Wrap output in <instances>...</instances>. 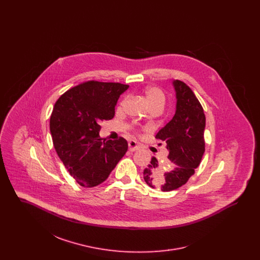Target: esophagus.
<instances>
[{
  "label": "esophagus",
  "instance_id": "esophagus-1",
  "mask_svg": "<svg viewBox=\"0 0 260 260\" xmlns=\"http://www.w3.org/2000/svg\"><path fill=\"white\" fill-rule=\"evenodd\" d=\"M138 149H139V145L136 143V141H135V140L128 141V150L131 152H135V151L138 150Z\"/></svg>",
  "mask_w": 260,
  "mask_h": 260
}]
</instances>
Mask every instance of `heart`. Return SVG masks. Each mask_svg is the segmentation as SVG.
Instances as JSON below:
<instances>
[{"label":"heart","instance_id":"1","mask_svg":"<svg viewBox=\"0 0 260 260\" xmlns=\"http://www.w3.org/2000/svg\"><path fill=\"white\" fill-rule=\"evenodd\" d=\"M144 98L149 107H161L165 104V94L158 87H148L144 90Z\"/></svg>","mask_w":260,"mask_h":260}]
</instances>
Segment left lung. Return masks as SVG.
Wrapping results in <instances>:
<instances>
[{"label": "left lung", "instance_id": "1", "mask_svg": "<svg viewBox=\"0 0 260 260\" xmlns=\"http://www.w3.org/2000/svg\"><path fill=\"white\" fill-rule=\"evenodd\" d=\"M173 86L176 96L174 116L156 135L157 139L167 144L168 161L173 169L162 175L159 162L153 157L143 172V178L150 187H160L167 192L185 184L205 153L206 117L203 107L183 82L174 80Z\"/></svg>", "mask_w": 260, "mask_h": 260}]
</instances>
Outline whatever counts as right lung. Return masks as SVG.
Wrapping results in <instances>:
<instances>
[{
    "instance_id": "add662e5",
    "label": "right lung",
    "mask_w": 260,
    "mask_h": 260,
    "mask_svg": "<svg viewBox=\"0 0 260 260\" xmlns=\"http://www.w3.org/2000/svg\"><path fill=\"white\" fill-rule=\"evenodd\" d=\"M127 85L88 81L67 90L50 116L53 146L70 175L83 187L105 181L127 151L126 140L99 136L100 123L111 120Z\"/></svg>"
}]
</instances>
